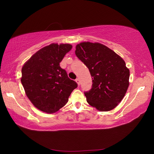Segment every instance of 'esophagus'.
<instances>
[{
  "mask_svg": "<svg viewBox=\"0 0 154 154\" xmlns=\"http://www.w3.org/2000/svg\"><path fill=\"white\" fill-rule=\"evenodd\" d=\"M75 81H76L77 83L78 84V85H80V80H79V78H77V79H75Z\"/></svg>",
  "mask_w": 154,
  "mask_h": 154,
  "instance_id": "esophagus-1",
  "label": "esophagus"
}]
</instances>
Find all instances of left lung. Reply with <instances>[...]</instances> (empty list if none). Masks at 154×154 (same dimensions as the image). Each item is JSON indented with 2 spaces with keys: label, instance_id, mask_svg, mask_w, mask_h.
Instances as JSON below:
<instances>
[{
  "label": "left lung",
  "instance_id": "obj_1",
  "mask_svg": "<svg viewBox=\"0 0 154 154\" xmlns=\"http://www.w3.org/2000/svg\"><path fill=\"white\" fill-rule=\"evenodd\" d=\"M75 54L92 77V87L84 92L87 103L100 111L114 109L129 85L130 71L125 62L112 50L99 43L78 44Z\"/></svg>",
  "mask_w": 154,
  "mask_h": 154
}]
</instances>
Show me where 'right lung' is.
Wrapping results in <instances>:
<instances>
[{"instance_id": "1", "label": "right lung", "mask_w": 154, "mask_h": 154, "mask_svg": "<svg viewBox=\"0 0 154 154\" xmlns=\"http://www.w3.org/2000/svg\"><path fill=\"white\" fill-rule=\"evenodd\" d=\"M72 45L52 44L38 51L22 69L21 82L32 103L43 112H57L67 103L77 83L60 63Z\"/></svg>"}]
</instances>
